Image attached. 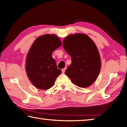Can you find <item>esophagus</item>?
Segmentation results:
<instances>
[{"instance_id":"1","label":"esophagus","mask_w":127,"mask_h":127,"mask_svg":"<svg viewBox=\"0 0 127 127\" xmlns=\"http://www.w3.org/2000/svg\"><path fill=\"white\" fill-rule=\"evenodd\" d=\"M65 70H66V68H63V69H62V73H64V72H65Z\"/></svg>"}]
</instances>
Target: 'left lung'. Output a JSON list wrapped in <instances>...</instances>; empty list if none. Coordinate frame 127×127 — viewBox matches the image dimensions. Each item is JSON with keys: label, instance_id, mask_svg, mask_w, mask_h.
<instances>
[{"label": "left lung", "instance_id": "left-lung-1", "mask_svg": "<svg viewBox=\"0 0 127 127\" xmlns=\"http://www.w3.org/2000/svg\"><path fill=\"white\" fill-rule=\"evenodd\" d=\"M63 47L71 59L65 74L76 86H91L97 78L101 66L100 54L94 42L85 34L75 33L65 37Z\"/></svg>", "mask_w": 127, "mask_h": 127}]
</instances>
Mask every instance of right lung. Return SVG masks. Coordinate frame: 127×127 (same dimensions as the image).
Masks as SVG:
<instances>
[{"label": "right lung", "instance_id": "obj_1", "mask_svg": "<svg viewBox=\"0 0 127 127\" xmlns=\"http://www.w3.org/2000/svg\"><path fill=\"white\" fill-rule=\"evenodd\" d=\"M61 45L60 39L53 34L37 37L32 44L26 59V71L36 88L41 90L51 88L61 74L52 57L53 52Z\"/></svg>", "mask_w": 127, "mask_h": 127}]
</instances>
